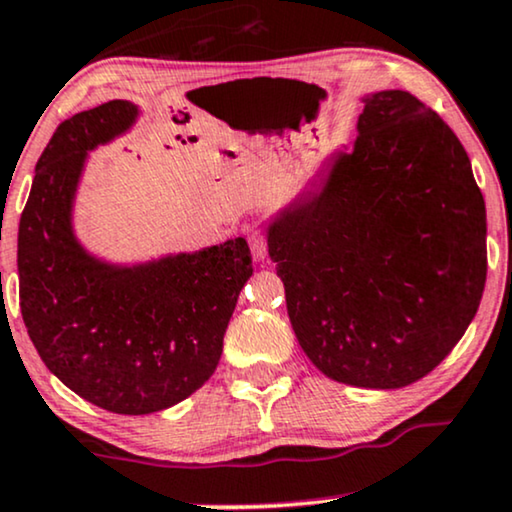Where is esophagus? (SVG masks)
Instances as JSON below:
<instances>
[{
  "instance_id": "1",
  "label": "esophagus",
  "mask_w": 512,
  "mask_h": 512,
  "mask_svg": "<svg viewBox=\"0 0 512 512\" xmlns=\"http://www.w3.org/2000/svg\"><path fill=\"white\" fill-rule=\"evenodd\" d=\"M248 241H250L252 257H255L257 262H264V260H267V238H264L262 229H250Z\"/></svg>"
}]
</instances>
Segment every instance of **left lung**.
Returning <instances> with one entry per match:
<instances>
[{"label":"left lung","mask_w":512,"mask_h":512,"mask_svg":"<svg viewBox=\"0 0 512 512\" xmlns=\"http://www.w3.org/2000/svg\"><path fill=\"white\" fill-rule=\"evenodd\" d=\"M352 148L323 158L267 226L288 316L338 383L397 390L468 331L487 281V210L451 127L416 96H361Z\"/></svg>","instance_id":"left-lung-1"}]
</instances>
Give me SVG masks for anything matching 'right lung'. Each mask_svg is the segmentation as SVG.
<instances>
[{
    "label": "right lung",
    "instance_id": "right-lung-1",
    "mask_svg": "<svg viewBox=\"0 0 512 512\" xmlns=\"http://www.w3.org/2000/svg\"><path fill=\"white\" fill-rule=\"evenodd\" d=\"M141 118L115 99L61 122L35 167L18 224L21 314L44 366L82 399L122 416L170 409L208 383L252 276L243 236L137 262L96 255L75 234L89 153Z\"/></svg>",
    "mask_w": 512,
    "mask_h": 512
}]
</instances>
